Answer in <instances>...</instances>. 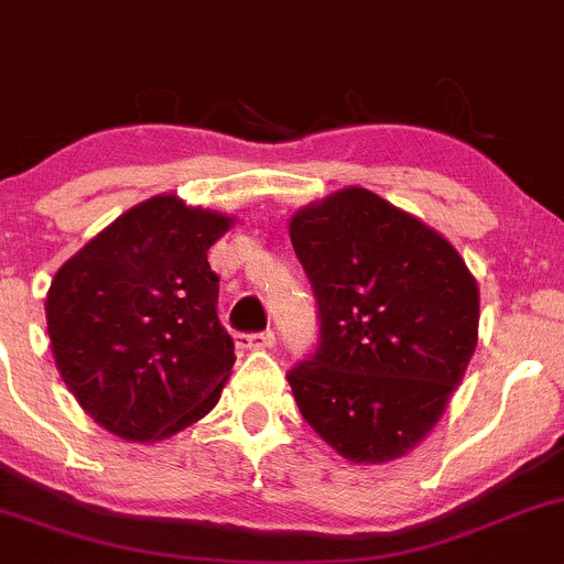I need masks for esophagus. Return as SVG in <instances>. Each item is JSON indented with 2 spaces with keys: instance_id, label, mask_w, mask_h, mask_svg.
Segmentation results:
<instances>
[{
  "instance_id": "esophagus-1",
  "label": "esophagus",
  "mask_w": 564,
  "mask_h": 564,
  "mask_svg": "<svg viewBox=\"0 0 564 564\" xmlns=\"http://www.w3.org/2000/svg\"><path fill=\"white\" fill-rule=\"evenodd\" d=\"M274 334L263 330V334H236V345L241 350H271L274 347Z\"/></svg>"
}]
</instances>
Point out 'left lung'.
<instances>
[{"label": "left lung", "mask_w": 564, "mask_h": 564, "mask_svg": "<svg viewBox=\"0 0 564 564\" xmlns=\"http://www.w3.org/2000/svg\"><path fill=\"white\" fill-rule=\"evenodd\" d=\"M321 341L288 371L304 421L339 456L386 464L440 421L478 345L475 276L448 239L364 187L290 219Z\"/></svg>", "instance_id": "1"}]
</instances>
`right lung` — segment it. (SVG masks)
<instances>
[{"label":"right lung","instance_id":"obj_1","mask_svg":"<svg viewBox=\"0 0 564 564\" xmlns=\"http://www.w3.org/2000/svg\"><path fill=\"white\" fill-rule=\"evenodd\" d=\"M230 225L225 214L156 195L56 271L45 299L56 369L116 437L156 443L219 402L236 356L217 317L208 249Z\"/></svg>","mask_w":564,"mask_h":564}]
</instances>
